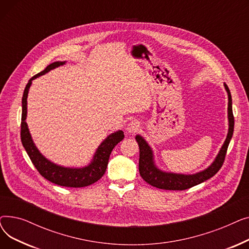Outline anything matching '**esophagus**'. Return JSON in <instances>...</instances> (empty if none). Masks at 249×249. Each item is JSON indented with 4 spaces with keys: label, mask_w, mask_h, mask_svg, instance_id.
Wrapping results in <instances>:
<instances>
[{
    "label": "esophagus",
    "mask_w": 249,
    "mask_h": 249,
    "mask_svg": "<svg viewBox=\"0 0 249 249\" xmlns=\"http://www.w3.org/2000/svg\"><path fill=\"white\" fill-rule=\"evenodd\" d=\"M139 123L137 122V121H132V122H130L128 125H127V127H126V130H127V132L128 133H135L137 130L139 129Z\"/></svg>",
    "instance_id": "1"
}]
</instances>
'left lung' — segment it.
Instances as JSON below:
<instances>
[{
  "mask_svg": "<svg viewBox=\"0 0 249 249\" xmlns=\"http://www.w3.org/2000/svg\"><path fill=\"white\" fill-rule=\"evenodd\" d=\"M225 89L228 94V122L229 128L227 137L222 145L219 153L217 154L215 160L210 166H208L204 171L194 175H182L175 173H165L155 165L153 159V151L148 143L142 136L136 135L135 139L139 146V173L141 178L147 184L152 187L161 190H173V191H184L194 186H197L201 182L211 178L215 176L221 166L223 165L227 148L234 131V117L232 112V98L230 90L226 84H224Z\"/></svg>",
  "mask_w": 249,
  "mask_h": 249,
  "instance_id": "left-lung-1",
  "label": "left lung"
}]
</instances>
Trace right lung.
Returning <instances> with one entry per match:
<instances>
[{
  "mask_svg": "<svg viewBox=\"0 0 249 249\" xmlns=\"http://www.w3.org/2000/svg\"><path fill=\"white\" fill-rule=\"evenodd\" d=\"M65 61H55L53 63L49 64L48 67L32 76L28 84L26 85V88L23 93L22 98V119H21V141L22 144L29 155V158L39 172L44 178L47 180L53 182L55 185L61 187H69V188H83L89 186L94 182L98 181L105 174L107 169L108 161L110 154L113 148L123 140L124 132L122 130H118V131L110 134L106 139H105L101 144L99 145L98 149L95 152L93 160L90 163L84 167H64L58 164H55L48 160L46 158L40 153L34 144L32 140L31 134L29 132L28 125L26 123V117H27V97L30 86L32 81L35 80L36 77L45 74L46 72L50 71L55 68L63 65Z\"/></svg>",
  "mask_w": 249,
  "mask_h": 249,
  "instance_id": "1",
  "label": "right lung"
}]
</instances>
